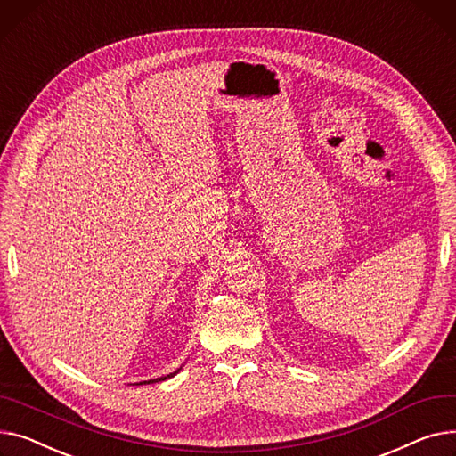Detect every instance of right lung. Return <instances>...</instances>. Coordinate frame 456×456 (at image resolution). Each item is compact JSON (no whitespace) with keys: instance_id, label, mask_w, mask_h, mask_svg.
Instances as JSON below:
<instances>
[{"instance_id":"1","label":"right lung","mask_w":456,"mask_h":456,"mask_svg":"<svg viewBox=\"0 0 456 456\" xmlns=\"http://www.w3.org/2000/svg\"><path fill=\"white\" fill-rule=\"evenodd\" d=\"M180 371V368L176 370V371H173V373H169V376H164V378H158V379H151V381H145V383H158V381H166V379H169V378H173V376H176V373Z\"/></svg>"}]
</instances>
